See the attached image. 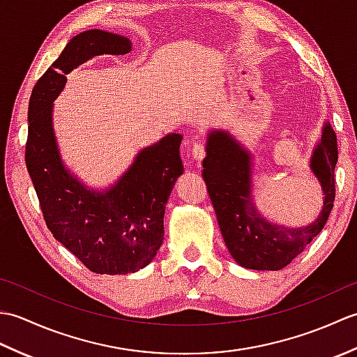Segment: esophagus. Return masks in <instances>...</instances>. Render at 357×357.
Here are the masks:
<instances>
[{"instance_id":"1","label":"esophagus","mask_w":357,"mask_h":357,"mask_svg":"<svg viewBox=\"0 0 357 357\" xmlns=\"http://www.w3.org/2000/svg\"><path fill=\"white\" fill-rule=\"evenodd\" d=\"M192 155H193V159H196V161H201V159H204V156H206V146H204V142H195L193 144Z\"/></svg>"}]
</instances>
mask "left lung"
<instances>
[{
  "instance_id": "8db88e82",
  "label": "left lung",
  "mask_w": 357,
  "mask_h": 357,
  "mask_svg": "<svg viewBox=\"0 0 357 357\" xmlns=\"http://www.w3.org/2000/svg\"><path fill=\"white\" fill-rule=\"evenodd\" d=\"M337 138L331 126H324L310 169L324 193L321 215L312 224L290 227L273 224L256 211L252 201V155L230 133H208L207 156L202 161V178L216 211L219 229L233 259L252 270H280L324 229L335 202V167Z\"/></svg>"
}]
</instances>
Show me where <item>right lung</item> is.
<instances>
[{
    "label": "right lung",
    "mask_w": 357,
    "mask_h": 357,
    "mask_svg": "<svg viewBox=\"0 0 357 357\" xmlns=\"http://www.w3.org/2000/svg\"><path fill=\"white\" fill-rule=\"evenodd\" d=\"M130 50L128 38L100 29L73 36L38 79L29 102L26 165L45 225L98 275H127L151 262L164 239L165 204L184 172L179 133L144 149L123 178L102 193L89 190L59 158L52 110L66 75L93 56Z\"/></svg>",
    "instance_id": "1"
}]
</instances>
